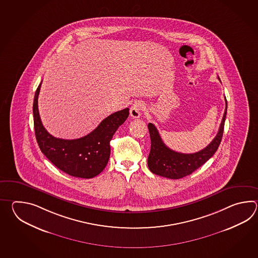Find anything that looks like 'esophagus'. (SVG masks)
<instances>
[{"mask_svg": "<svg viewBox=\"0 0 258 258\" xmlns=\"http://www.w3.org/2000/svg\"><path fill=\"white\" fill-rule=\"evenodd\" d=\"M146 110V106L142 102L137 101L132 105L131 109H130V115L133 118H139L142 115L144 110Z\"/></svg>", "mask_w": 258, "mask_h": 258, "instance_id": "obj_1", "label": "esophagus"}]
</instances>
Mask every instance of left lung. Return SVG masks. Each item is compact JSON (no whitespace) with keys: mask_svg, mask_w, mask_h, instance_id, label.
<instances>
[{"mask_svg":"<svg viewBox=\"0 0 258 258\" xmlns=\"http://www.w3.org/2000/svg\"><path fill=\"white\" fill-rule=\"evenodd\" d=\"M225 102L226 109L217 136L207 148L196 153H180L168 148L162 141L156 126L153 123H148V130L151 140V148L148 159V168L150 171L154 174L169 179H181L191 174L204 163H206L216 153L222 139L225 119L227 114L226 98Z\"/></svg>","mask_w":258,"mask_h":258,"instance_id":"1","label":"left lung"}]
</instances>
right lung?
<instances>
[{"instance_id":"obj_1","label":"right lung","mask_w":258,"mask_h":258,"mask_svg":"<svg viewBox=\"0 0 258 258\" xmlns=\"http://www.w3.org/2000/svg\"><path fill=\"white\" fill-rule=\"evenodd\" d=\"M41 83L36 90L33 103L35 135L41 152L59 170L69 175L85 179L98 175L109 161L110 140L126 120L129 109L108 116L86 137L72 140L56 138L44 128L39 117L38 98Z\"/></svg>"}]
</instances>
